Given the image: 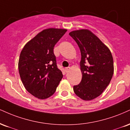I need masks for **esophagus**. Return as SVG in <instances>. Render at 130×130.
<instances>
[{"label":"esophagus","mask_w":130,"mask_h":130,"mask_svg":"<svg viewBox=\"0 0 130 130\" xmlns=\"http://www.w3.org/2000/svg\"><path fill=\"white\" fill-rule=\"evenodd\" d=\"M70 70H71V68H70V67H67V68H65V71H66V73H68Z\"/></svg>","instance_id":"1"}]
</instances>
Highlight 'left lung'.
<instances>
[{"label": "left lung", "instance_id": "obj_1", "mask_svg": "<svg viewBox=\"0 0 130 130\" xmlns=\"http://www.w3.org/2000/svg\"><path fill=\"white\" fill-rule=\"evenodd\" d=\"M69 34L77 43L81 53L82 80L73 87V90L80 99L91 101L103 93L111 80L114 73L111 53L90 29L74 30Z\"/></svg>", "mask_w": 130, "mask_h": 130}]
</instances>
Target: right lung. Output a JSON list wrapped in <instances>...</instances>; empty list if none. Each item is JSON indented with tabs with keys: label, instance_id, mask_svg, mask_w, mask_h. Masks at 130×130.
I'll use <instances>...</instances> for the list:
<instances>
[{
	"label": "right lung",
	"instance_id": "right-lung-1",
	"mask_svg": "<svg viewBox=\"0 0 130 130\" xmlns=\"http://www.w3.org/2000/svg\"><path fill=\"white\" fill-rule=\"evenodd\" d=\"M67 31L54 28L43 29L21 51L18 63L20 79L26 90L37 99L52 96L63 77L53 49Z\"/></svg>",
	"mask_w": 130,
	"mask_h": 130
}]
</instances>
